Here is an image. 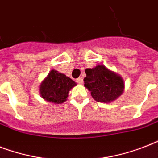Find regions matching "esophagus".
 I'll use <instances>...</instances> for the list:
<instances>
[{"label":"esophagus","mask_w":158,"mask_h":158,"mask_svg":"<svg viewBox=\"0 0 158 158\" xmlns=\"http://www.w3.org/2000/svg\"><path fill=\"white\" fill-rule=\"evenodd\" d=\"M76 82L78 83V84H83V82H84V80H83V78H82V77H79V78H78V79H76Z\"/></svg>","instance_id":"1"}]
</instances>
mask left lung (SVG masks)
<instances>
[{
    "instance_id": "1",
    "label": "left lung",
    "mask_w": 158,
    "mask_h": 158,
    "mask_svg": "<svg viewBox=\"0 0 158 158\" xmlns=\"http://www.w3.org/2000/svg\"><path fill=\"white\" fill-rule=\"evenodd\" d=\"M85 73L84 86L91 92L92 97L97 102H110L123 94L125 83L122 78L104 65L86 69Z\"/></svg>"
}]
</instances>
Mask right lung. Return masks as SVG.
I'll return each mask as SVG.
<instances>
[{
    "label": "right lung",
    "instance_id": "1",
    "mask_svg": "<svg viewBox=\"0 0 158 158\" xmlns=\"http://www.w3.org/2000/svg\"><path fill=\"white\" fill-rule=\"evenodd\" d=\"M75 85L76 83L65 74L52 69L41 83L39 92L46 101L60 104L66 101L69 90Z\"/></svg>",
    "mask_w": 158,
    "mask_h": 158
}]
</instances>
